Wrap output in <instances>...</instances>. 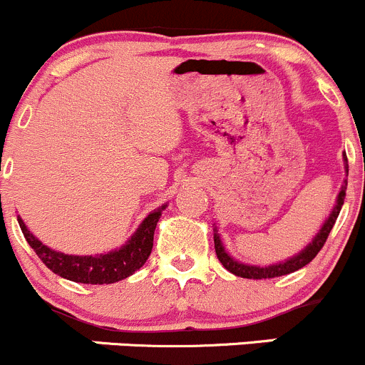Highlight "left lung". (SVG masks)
Returning a JSON list of instances; mask_svg holds the SVG:
<instances>
[{
  "label": "left lung",
  "instance_id": "8db88e82",
  "mask_svg": "<svg viewBox=\"0 0 365 365\" xmlns=\"http://www.w3.org/2000/svg\"><path fill=\"white\" fill-rule=\"evenodd\" d=\"M344 168H346V172H348V160H346V158H344ZM346 186H348V181H344V184H342L341 191H339V195H337V200H335L334 209H331L330 216L324 220V223H323V227L319 229V232L314 236L312 243L307 245L300 254L293 255V257H289L287 261H284V262H277V264H269V266L245 264V262L236 261V259H232L229 254H227L225 247H223L222 240H220L218 230L215 229V250H216V255H218V261L222 262L223 268L229 269V272L234 273L236 277H243V279H273V277L289 275V273L304 268L305 264H309V262L316 257L317 252L323 248L324 241H327L328 234H330L331 227H334L335 220H337L339 212H341L342 204H344Z\"/></svg>",
  "mask_w": 365,
  "mask_h": 365
}]
</instances>
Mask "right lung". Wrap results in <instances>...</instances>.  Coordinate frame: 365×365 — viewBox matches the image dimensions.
Instances as JSON below:
<instances>
[{"label":"right lung","instance_id":"obj_1","mask_svg":"<svg viewBox=\"0 0 365 365\" xmlns=\"http://www.w3.org/2000/svg\"><path fill=\"white\" fill-rule=\"evenodd\" d=\"M167 205H161L156 211L150 212L131 240L118 250H111L108 254L97 255H68L42 245L34 234L28 230L23 220L17 216L21 230L26 237L28 245L41 257V261L56 275L79 284H113L118 280L128 279L135 272H138L153 252L154 230L161 218V211Z\"/></svg>","mask_w":365,"mask_h":365}]
</instances>
